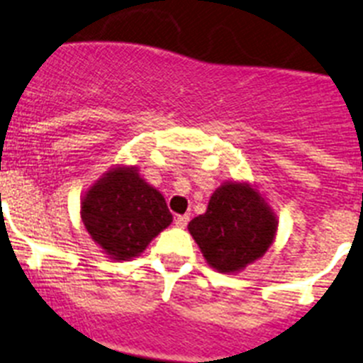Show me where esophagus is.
<instances>
[{
	"instance_id": "34e87169",
	"label": "esophagus",
	"mask_w": 363,
	"mask_h": 363,
	"mask_svg": "<svg viewBox=\"0 0 363 363\" xmlns=\"http://www.w3.org/2000/svg\"><path fill=\"white\" fill-rule=\"evenodd\" d=\"M188 222H189V216H186V215L175 216V225H177V228L184 229L186 225H188Z\"/></svg>"
}]
</instances>
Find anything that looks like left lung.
<instances>
[{
    "label": "left lung",
    "mask_w": 363,
    "mask_h": 363,
    "mask_svg": "<svg viewBox=\"0 0 363 363\" xmlns=\"http://www.w3.org/2000/svg\"><path fill=\"white\" fill-rule=\"evenodd\" d=\"M188 231L209 267L236 274L269 250L277 216L252 184L228 181L215 189L204 215L188 223Z\"/></svg>",
    "instance_id": "8db88e82"
}]
</instances>
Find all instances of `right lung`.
Instances as JSON below:
<instances>
[{
	"label": "right lung",
	"instance_id": "1",
	"mask_svg": "<svg viewBox=\"0 0 363 363\" xmlns=\"http://www.w3.org/2000/svg\"><path fill=\"white\" fill-rule=\"evenodd\" d=\"M80 216L94 243L114 262L140 256L172 223L164 197L138 166L116 164L80 199Z\"/></svg>",
	"mask_w": 363,
	"mask_h": 363
}]
</instances>
